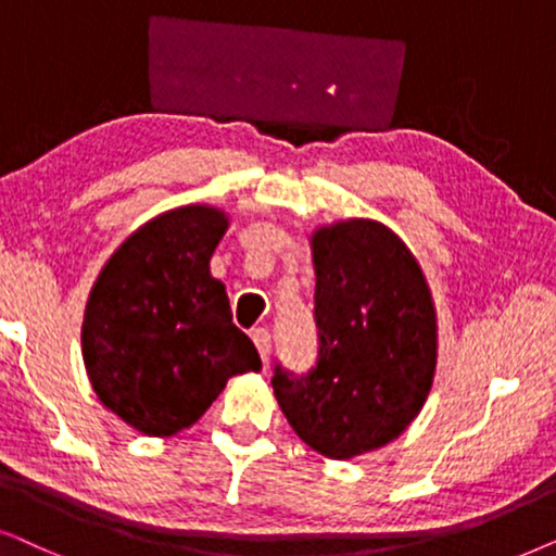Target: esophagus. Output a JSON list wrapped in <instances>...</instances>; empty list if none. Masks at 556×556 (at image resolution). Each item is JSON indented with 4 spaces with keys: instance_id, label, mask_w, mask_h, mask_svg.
<instances>
[{
    "instance_id": "obj_1",
    "label": "esophagus",
    "mask_w": 556,
    "mask_h": 556,
    "mask_svg": "<svg viewBox=\"0 0 556 556\" xmlns=\"http://www.w3.org/2000/svg\"><path fill=\"white\" fill-rule=\"evenodd\" d=\"M251 340H254L256 351H258V355H262V361L266 364V361H269V353H271V336H269V330L256 328L254 332H251Z\"/></svg>"
}]
</instances>
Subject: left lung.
Segmentation results:
<instances>
[{"label": "left lung", "mask_w": 556, "mask_h": 556, "mask_svg": "<svg viewBox=\"0 0 556 556\" xmlns=\"http://www.w3.org/2000/svg\"><path fill=\"white\" fill-rule=\"evenodd\" d=\"M317 361H277L271 389L298 438L332 460L383 447L417 417L438 366V320L417 258L376 220L313 236Z\"/></svg>", "instance_id": "1"}]
</instances>
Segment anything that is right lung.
Segmentation results:
<instances>
[{"instance_id":"right-lung-1","label":"right lung","mask_w":556,"mask_h":556,"mask_svg":"<svg viewBox=\"0 0 556 556\" xmlns=\"http://www.w3.org/2000/svg\"><path fill=\"white\" fill-rule=\"evenodd\" d=\"M226 226L208 205L162 213L114 251L88 298V379L103 406L150 438L195 425L231 376L262 368L211 277Z\"/></svg>"}]
</instances>
